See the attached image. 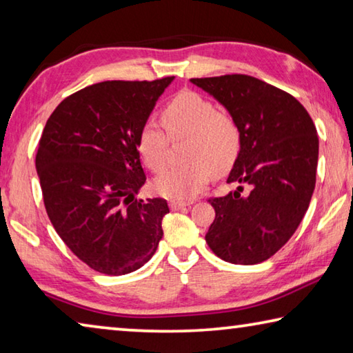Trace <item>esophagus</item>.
<instances>
[{
  "label": "esophagus",
  "instance_id": "34e87169",
  "mask_svg": "<svg viewBox=\"0 0 353 353\" xmlns=\"http://www.w3.org/2000/svg\"><path fill=\"white\" fill-rule=\"evenodd\" d=\"M188 205H190V202H181V201H171L170 202L171 210H181V208H185Z\"/></svg>",
  "mask_w": 353,
  "mask_h": 353
}]
</instances>
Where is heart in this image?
Returning a JSON list of instances; mask_svg holds the SVG:
<instances>
[{"instance_id":"heart-1","label":"heart","mask_w":353,"mask_h":353,"mask_svg":"<svg viewBox=\"0 0 353 353\" xmlns=\"http://www.w3.org/2000/svg\"><path fill=\"white\" fill-rule=\"evenodd\" d=\"M163 119L172 139H187L183 149L187 162L159 174L154 188L165 198L187 201L205 187L212 174H224L236 162L243 141L240 124L194 92L179 93L166 105ZM168 133L157 121H148L140 130L139 151L154 172L168 163Z\"/></svg>"}]
</instances>
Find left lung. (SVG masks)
Here are the masks:
<instances>
[{
    "instance_id": "1",
    "label": "left lung",
    "mask_w": 353,
    "mask_h": 353,
    "mask_svg": "<svg viewBox=\"0 0 353 353\" xmlns=\"http://www.w3.org/2000/svg\"><path fill=\"white\" fill-rule=\"evenodd\" d=\"M240 124L241 151L223 198L210 199V249L234 265H255L285 246L312 201L319 140L296 98L246 74L190 79Z\"/></svg>"
}]
</instances>
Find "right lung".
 <instances>
[{
  "label": "right lung",
  "instance_id": "1",
  "mask_svg": "<svg viewBox=\"0 0 353 353\" xmlns=\"http://www.w3.org/2000/svg\"><path fill=\"white\" fill-rule=\"evenodd\" d=\"M174 76L105 81L71 94L48 118L35 168L45 208L77 259L107 276L134 272L163 236L165 199H137L146 182L140 130Z\"/></svg>",
  "mask_w": 353,
  "mask_h": 353
}]
</instances>
